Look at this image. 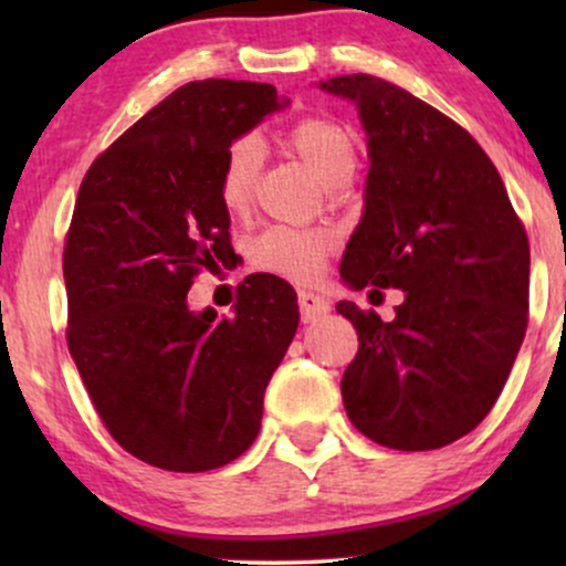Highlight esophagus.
Here are the masks:
<instances>
[{
	"instance_id": "1",
	"label": "esophagus",
	"mask_w": 566,
	"mask_h": 566,
	"mask_svg": "<svg viewBox=\"0 0 566 566\" xmlns=\"http://www.w3.org/2000/svg\"><path fill=\"white\" fill-rule=\"evenodd\" d=\"M297 305H301L303 322H319L329 311V303L324 301L322 295H316V292H305V290L297 292Z\"/></svg>"
}]
</instances>
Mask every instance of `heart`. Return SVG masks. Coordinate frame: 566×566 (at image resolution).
<instances>
[{"instance_id":"heart-1","label":"heart","mask_w":566,"mask_h":566,"mask_svg":"<svg viewBox=\"0 0 566 566\" xmlns=\"http://www.w3.org/2000/svg\"><path fill=\"white\" fill-rule=\"evenodd\" d=\"M284 143L311 167L324 184L337 186L350 178L356 167V146L346 127L329 116H303L284 133ZM261 172V146L255 138L233 140L220 165L218 193L223 207L233 216H242L255 193ZM335 247L333 231L327 229H290L271 226L252 239L250 261L271 274L305 282L316 274L322 258Z\"/></svg>"}]
</instances>
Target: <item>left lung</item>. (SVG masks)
Instances as JSON below:
<instances>
[{
  "instance_id": "left-lung-1",
  "label": "left lung",
  "mask_w": 566,
  "mask_h": 566,
  "mask_svg": "<svg viewBox=\"0 0 566 566\" xmlns=\"http://www.w3.org/2000/svg\"><path fill=\"white\" fill-rule=\"evenodd\" d=\"M367 129L365 216L340 276L401 290L391 322L337 303L359 350L340 391L350 423L405 452L439 450L495 407L527 333L530 242L484 148L450 116L369 74L319 82Z\"/></svg>"
}]
</instances>
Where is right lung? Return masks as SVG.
Here are the masks:
<instances>
[{"label":"right lung","mask_w":566,"mask_h":566,"mask_svg":"<svg viewBox=\"0 0 566 566\" xmlns=\"http://www.w3.org/2000/svg\"><path fill=\"white\" fill-rule=\"evenodd\" d=\"M284 103L271 84L188 82L80 186L63 250L69 350L108 433L157 469L212 471L255 441L301 322L295 292L271 274L239 284L229 319L186 301L199 271L233 252L226 151Z\"/></svg>","instance_id":"obj_1"}]
</instances>
